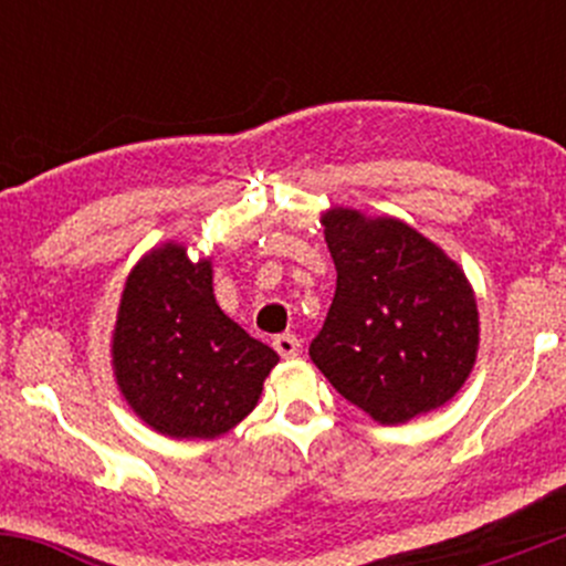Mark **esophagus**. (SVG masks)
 <instances>
[{"label": "esophagus", "mask_w": 566, "mask_h": 566, "mask_svg": "<svg viewBox=\"0 0 566 566\" xmlns=\"http://www.w3.org/2000/svg\"><path fill=\"white\" fill-rule=\"evenodd\" d=\"M273 347H276V353L282 358H295L301 353V339L295 334H279L273 339Z\"/></svg>", "instance_id": "34e87169"}]
</instances>
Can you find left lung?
I'll list each match as a JSON object with an SVG mask.
<instances>
[{
	"instance_id": "left-lung-1",
	"label": "left lung",
	"mask_w": 566,
	"mask_h": 566,
	"mask_svg": "<svg viewBox=\"0 0 566 566\" xmlns=\"http://www.w3.org/2000/svg\"><path fill=\"white\" fill-rule=\"evenodd\" d=\"M323 224L336 293L312 361L380 424L447 405L479 350L476 298L462 268L391 216L331 208Z\"/></svg>"
}]
</instances>
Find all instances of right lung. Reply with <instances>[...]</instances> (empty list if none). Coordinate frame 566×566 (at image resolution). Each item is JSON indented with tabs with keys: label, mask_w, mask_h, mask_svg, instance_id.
I'll list each match as a JSON object with an SVG mask.
<instances>
[{
	"label": "right lung",
	"mask_w": 566,
	"mask_h": 566,
	"mask_svg": "<svg viewBox=\"0 0 566 566\" xmlns=\"http://www.w3.org/2000/svg\"><path fill=\"white\" fill-rule=\"evenodd\" d=\"M279 356L216 304L213 265L169 241L125 279L112 367L125 402L177 441L219 438L254 410Z\"/></svg>",
	"instance_id": "add662e5"
}]
</instances>
